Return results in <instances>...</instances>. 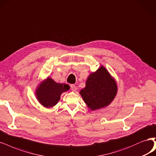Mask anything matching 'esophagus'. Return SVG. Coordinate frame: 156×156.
Returning a JSON list of instances; mask_svg holds the SVG:
<instances>
[{"label": "esophagus", "instance_id": "1", "mask_svg": "<svg viewBox=\"0 0 156 156\" xmlns=\"http://www.w3.org/2000/svg\"><path fill=\"white\" fill-rule=\"evenodd\" d=\"M71 89L72 91H76L77 90V87L75 84H72L71 86Z\"/></svg>", "mask_w": 156, "mask_h": 156}]
</instances>
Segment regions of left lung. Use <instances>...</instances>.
<instances>
[{
	"label": "left lung",
	"mask_w": 156,
	"mask_h": 156,
	"mask_svg": "<svg viewBox=\"0 0 156 156\" xmlns=\"http://www.w3.org/2000/svg\"><path fill=\"white\" fill-rule=\"evenodd\" d=\"M80 94L90 110H95L108 106L115 98L117 85L115 80L103 66L90 74L86 87Z\"/></svg>",
	"instance_id": "8db88e82"
}]
</instances>
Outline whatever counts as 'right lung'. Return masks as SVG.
<instances>
[{"instance_id": "add662e5", "label": "right lung", "mask_w": 156, "mask_h": 156, "mask_svg": "<svg viewBox=\"0 0 156 156\" xmlns=\"http://www.w3.org/2000/svg\"><path fill=\"white\" fill-rule=\"evenodd\" d=\"M69 86L58 83L51 78L47 77L37 87L35 95L37 99L45 108H52L57 104L63 92H67Z\"/></svg>"}]
</instances>
